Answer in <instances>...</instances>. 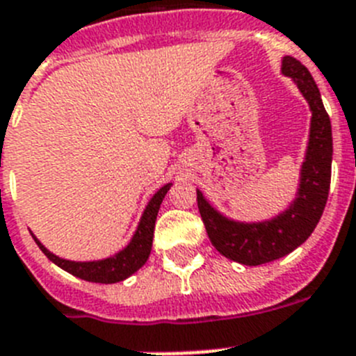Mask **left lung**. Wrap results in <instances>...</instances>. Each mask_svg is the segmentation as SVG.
I'll return each instance as SVG.
<instances>
[{
  "instance_id": "8db88e82",
  "label": "left lung",
  "mask_w": 356,
  "mask_h": 356,
  "mask_svg": "<svg viewBox=\"0 0 356 356\" xmlns=\"http://www.w3.org/2000/svg\"><path fill=\"white\" fill-rule=\"evenodd\" d=\"M281 73L298 86L312 111L310 136L299 174L296 199L285 211L261 222H240L222 215L197 190V204L213 247L242 265H264L283 258L314 233L319 224L332 181V123L310 71L298 58L283 57Z\"/></svg>"
}]
</instances>
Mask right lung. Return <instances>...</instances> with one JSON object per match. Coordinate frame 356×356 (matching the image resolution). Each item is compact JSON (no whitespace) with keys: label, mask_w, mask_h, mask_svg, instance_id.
Masks as SVG:
<instances>
[{"label":"right lung","mask_w":356,"mask_h":356,"mask_svg":"<svg viewBox=\"0 0 356 356\" xmlns=\"http://www.w3.org/2000/svg\"><path fill=\"white\" fill-rule=\"evenodd\" d=\"M170 188H172V182H168L165 186H161L159 190L154 193L152 199L148 200L143 215H141L140 224L136 227L131 242L127 243L122 251L109 256V258L92 259V261H71V259L58 258L57 254L49 252L48 249L37 240L35 234L32 233V236L33 240H35L37 245H39V249L46 254V258H48L49 261H54V264L57 265V267L63 268V270L70 272V274L80 277V280L91 281V283H105V285H109V283H118V281H123L129 276H132L134 272H138L145 264H147L150 251H152L154 227H156L157 211H159L161 202H163V199H165V195L168 193Z\"/></svg>","instance_id":"1"}]
</instances>
